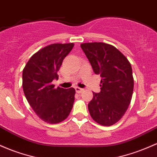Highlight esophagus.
<instances>
[{"instance_id": "obj_1", "label": "esophagus", "mask_w": 157, "mask_h": 157, "mask_svg": "<svg viewBox=\"0 0 157 157\" xmlns=\"http://www.w3.org/2000/svg\"><path fill=\"white\" fill-rule=\"evenodd\" d=\"M75 90H76V92H77V93H81V92H83L84 89H81V88H80V87H76Z\"/></svg>"}]
</instances>
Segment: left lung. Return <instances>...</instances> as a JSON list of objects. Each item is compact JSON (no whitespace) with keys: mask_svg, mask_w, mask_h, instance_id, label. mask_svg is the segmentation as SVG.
I'll return each instance as SVG.
<instances>
[{"mask_svg":"<svg viewBox=\"0 0 157 157\" xmlns=\"http://www.w3.org/2000/svg\"><path fill=\"white\" fill-rule=\"evenodd\" d=\"M80 47L96 75H100L101 92H93L88 104L94 121L111 126L126 113L133 92L132 67L126 56L114 46L104 42L82 43Z\"/></svg>","mask_w":157,"mask_h":157,"instance_id":"obj_1","label":"left lung"}]
</instances>
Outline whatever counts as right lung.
I'll list each match as a JSON object with an SVG mask.
<instances>
[{
    "mask_svg": "<svg viewBox=\"0 0 157 157\" xmlns=\"http://www.w3.org/2000/svg\"><path fill=\"white\" fill-rule=\"evenodd\" d=\"M74 43H55L34 53L23 69L22 86L29 104L46 123L58 124L66 119L75 101V89L55 88L52 81Z\"/></svg>",
    "mask_w": 157,
    "mask_h": 157,
    "instance_id": "add662e5",
    "label": "right lung"
}]
</instances>
